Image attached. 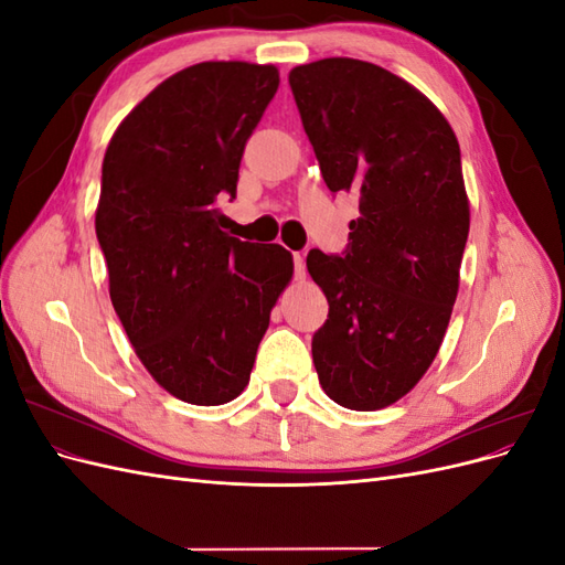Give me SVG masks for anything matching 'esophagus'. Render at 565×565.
Wrapping results in <instances>:
<instances>
[{
	"instance_id": "34e87169",
	"label": "esophagus",
	"mask_w": 565,
	"mask_h": 565,
	"mask_svg": "<svg viewBox=\"0 0 565 565\" xmlns=\"http://www.w3.org/2000/svg\"><path fill=\"white\" fill-rule=\"evenodd\" d=\"M306 276V264H303V256L295 254V278H303Z\"/></svg>"
}]
</instances>
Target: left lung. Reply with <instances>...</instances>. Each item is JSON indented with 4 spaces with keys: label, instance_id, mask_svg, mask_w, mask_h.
<instances>
[{
    "label": "left lung",
    "instance_id": "1",
    "mask_svg": "<svg viewBox=\"0 0 565 565\" xmlns=\"http://www.w3.org/2000/svg\"><path fill=\"white\" fill-rule=\"evenodd\" d=\"M289 87L324 183L358 193L347 249H311L306 266L330 303L311 341L320 386L367 413L403 398L446 337L469 235L459 143L429 98L374 63L322 58Z\"/></svg>",
    "mask_w": 565,
    "mask_h": 565
}]
</instances>
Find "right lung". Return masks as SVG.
Listing matches in <instances>:
<instances>
[{"instance_id":"1","label":"right lung","mask_w":565,"mask_h":565,"mask_svg":"<svg viewBox=\"0 0 565 565\" xmlns=\"http://www.w3.org/2000/svg\"><path fill=\"white\" fill-rule=\"evenodd\" d=\"M278 84L273 65L185 67L125 117L104 158L96 237L115 313L152 380L193 405L241 396L292 278V254L231 237L218 210Z\"/></svg>"}]
</instances>
